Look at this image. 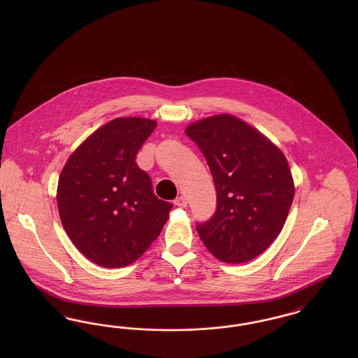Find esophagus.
Wrapping results in <instances>:
<instances>
[{
  "label": "esophagus",
  "mask_w": 358,
  "mask_h": 358,
  "mask_svg": "<svg viewBox=\"0 0 358 358\" xmlns=\"http://www.w3.org/2000/svg\"><path fill=\"white\" fill-rule=\"evenodd\" d=\"M174 204L177 205V206L184 208V206H187V199H185L184 196H180V197H177V199L174 200Z\"/></svg>",
  "instance_id": "obj_1"
}]
</instances>
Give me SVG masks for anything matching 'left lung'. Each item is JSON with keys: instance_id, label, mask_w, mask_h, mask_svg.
<instances>
[{"instance_id": "obj_1", "label": "left lung", "mask_w": 358, "mask_h": 358, "mask_svg": "<svg viewBox=\"0 0 358 358\" xmlns=\"http://www.w3.org/2000/svg\"><path fill=\"white\" fill-rule=\"evenodd\" d=\"M216 187V212L196 229L210 254L245 263L280 234L295 187L285 154L244 120L228 114L189 124Z\"/></svg>"}]
</instances>
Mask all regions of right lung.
Returning <instances> with one entry per match:
<instances>
[{"mask_svg": "<svg viewBox=\"0 0 358 358\" xmlns=\"http://www.w3.org/2000/svg\"><path fill=\"white\" fill-rule=\"evenodd\" d=\"M157 122L117 118L71 154L59 177L57 208L71 241L104 268L136 262L161 234L171 203L153 193L136 153Z\"/></svg>", "mask_w": 358, "mask_h": 358, "instance_id": "obj_1", "label": "right lung"}]
</instances>
